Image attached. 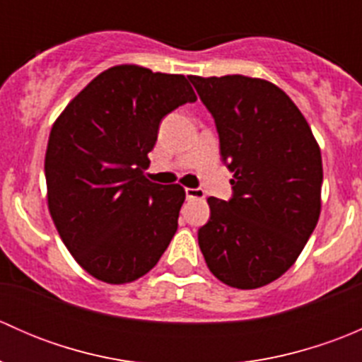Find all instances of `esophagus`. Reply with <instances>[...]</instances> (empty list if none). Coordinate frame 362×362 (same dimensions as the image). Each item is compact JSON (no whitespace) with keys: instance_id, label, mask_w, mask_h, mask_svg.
Instances as JSON below:
<instances>
[{"instance_id":"esophagus-1","label":"esophagus","mask_w":362,"mask_h":362,"mask_svg":"<svg viewBox=\"0 0 362 362\" xmlns=\"http://www.w3.org/2000/svg\"><path fill=\"white\" fill-rule=\"evenodd\" d=\"M185 196H187V199H199V198H204V192L203 189L199 187H185Z\"/></svg>"}]
</instances>
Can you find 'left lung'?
Instances as JSON below:
<instances>
[{"label": "left lung", "instance_id": "1", "mask_svg": "<svg viewBox=\"0 0 362 362\" xmlns=\"http://www.w3.org/2000/svg\"><path fill=\"white\" fill-rule=\"evenodd\" d=\"M189 80L211 113L233 196L208 198L198 231L208 269L226 286L257 289L282 276L320 215L322 158L308 122L275 83L243 75Z\"/></svg>", "mask_w": 362, "mask_h": 362}]
</instances>
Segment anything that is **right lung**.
<instances>
[{
    "label": "right lung",
    "instance_id": "1",
    "mask_svg": "<svg viewBox=\"0 0 362 362\" xmlns=\"http://www.w3.org/2000/svg\"><path fill=\"white\" fill-rule=\"evenodd\" d=\"M192 101L184 75L122 64L87 83L54 122L49 210L69 254L94 279H140L177 233L184 187L154 184L145 170L163 117Z\"/></svg>",
    "mask_w": 362,
    "mask_h": 362
}]
</instances>
